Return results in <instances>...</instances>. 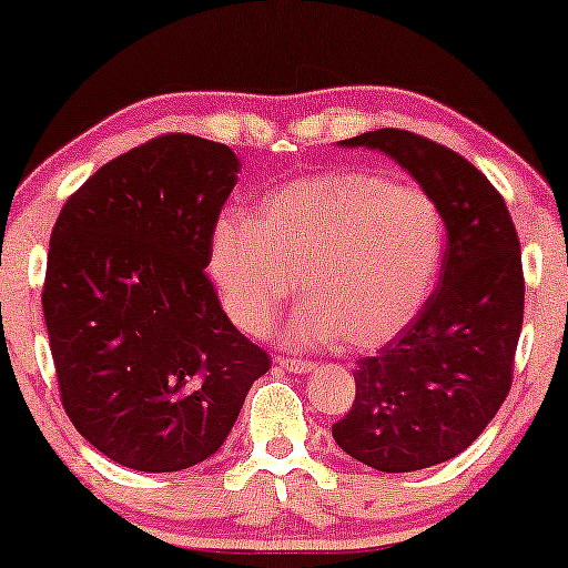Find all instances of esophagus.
Instances as JSON below:
<instances>
[{
  "label": "esophagus",
  "mask_w": 568,
  "mask_h": 568,
  "mask_svg": "<svg viewBox=\"0 0 568 568\" xmlns=\"http://www.w3.org/2000/svg\"><path fill=\"white\" fill-rule=\"evenodd\" d=\"M278 367H284L286 372H297V375H305V372L315 369V362L307 359H297V356H276Z\"/></svg>",
  "instance_id": "obj_1"
}]
</instances>
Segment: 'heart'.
Segmentation results:
<instances>
[{
	"label": "heart",
	"mask_w": 568,
	"mask_h": 568,
	"mask_svg": "<svg viewBox=\"0 0 568 568\" xmlns=\"http://www.w3.org/2000/svg\"><path fill=\"white\" fill-rule=\"evenodd\" d=\"M445 253L439 206L418 185L367 170L290 183L253 216L230 214L212 235L209 268L237 328L258 333L302 290L286 336L352 348L393 341L418 315Z\"/></svg>",
	"instance_id": "heart-1"
}]
</instances>
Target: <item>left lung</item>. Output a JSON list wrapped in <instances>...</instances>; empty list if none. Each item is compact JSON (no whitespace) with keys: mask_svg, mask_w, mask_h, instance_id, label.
<instances>
[{"mask_svg":"<svg viewBox=\"0 0 568 568\" xmlns=\"http://www.w3.org/2000/svg\"><path fill=\"white\" fill-rule=\"evenodd\" d=\"M341 146H369L406 168L437 201L447 245L416 321L356 362L354 403L333 439L375 470L432 468L480 437L511 387L525 313L519 237L501 193L449 146L400 129Z\"/></svg>","mask_w":568,"mask_h":568,"instance_id":"left-lung-1","label":"left lung"}]
</instances>
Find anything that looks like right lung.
Returning <instances> with one entry per match:
<instances>
[{"label":"right lung","mask_w":568,"mask_h":568,"mask_svg":"<svg viewBox=\"0 0 568 568\" xmlns=\"http://www.w3.org/2000/svg\"><path fill=\"white\" fill-rule=\"evenodd\" d=\"M237 170L227 144L154 136L90 175L53 224L43 315L61 406L126 468L206 460L271 367L204 271Z\"/></svg>","instance_id":"1"}]
</instances>
